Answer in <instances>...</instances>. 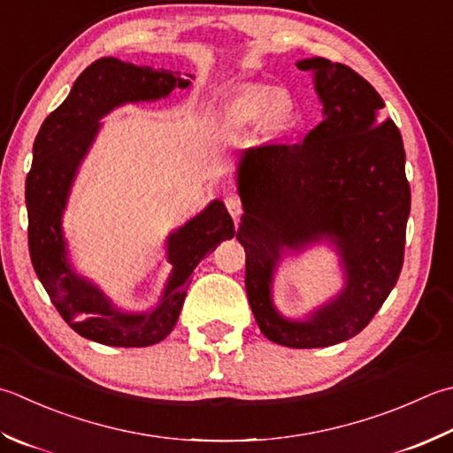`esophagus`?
I'll return each instance as SVG.
<instances>
[{
    "instance_id": "obj_1",
    "label": "esophagus",
    "mask_w": 453,
    "mask_h": 453,
    "mask_svg": "<svg viewBox=\"0 0 453 453\" xmlns=\"http://www.w3.org/2000/svg\"><path fill=\"white\" fill-rule=\"evenodd\" d=\"M226 208L229 214H232L234 219H239V216L243 214V203H242V198L235 196V194H232V196L226 198Z\"/></svg>"
}]
</instances>
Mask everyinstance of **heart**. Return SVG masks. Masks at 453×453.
<instances>
[{
  "mask_svg": "<svg viewBox=\"0 0 453 453\" xmlns=\"http://www.w3.org/2000/svg\"><path fill=\"white\" fill-rule=\"evenodd\" d=\"M287 111L288 105L285 97L277 96V92L269 90V88H255V90L239 94L229 105V118L234 121L261 119L269 113L273 118H285Z\"/></svg>",
  "mask_w": 453,
  "mask_h": 453,
  "instance_id": "b5f03b06",
  "label": "heart"
}]
</instances>
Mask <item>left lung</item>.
I'll return each instance as SVG.
<instances>
[{"label": "left lung", "instance_id": "8db88e82", "mask_svg": "<svg viewBox=\"0 0 453 453\" xmlns=\"http://www.w3.org/2000/svg\"><path fill=\"white\" fill-rule=\"evenodd\" d=\"M312 70L324 119L303 143L250 147L237 166L243 202L239 243L245 288L265 338L285 348H327L357 335L396 285L404 259L411 186L404 147L385 102L356 70L327 58L298 60ZM332 241L346 287L306 321L272 304V273L285 250Z\"/></svg>", "mask_w": 453, "mask_h": 453}]
</instances>
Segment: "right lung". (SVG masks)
Listing matches in <instances>:
<instances>
[{"label": "right lung", "mask_w": 453, "mask_h": 453, "mask_svg": "<svg viewBox=\"0 0 453 453\" xmlns=\"http://www.w3.org/2000/svg\"><path fill=\"white\" fill-rule=\"evenodd\" d=\"M188 86L190 80L173 70L104 57L76 78L66 100L42 121L35 139L25 182L31 263L58 314L86 340L115 348H147L163 342L179 320L192 271L218 243L235 235L232 216L219 200L168 235L166 257L173 273L161 303L141 314L123 312L68 263L62 211L78 166L100 131V119L123 104L155 102L174 88Z\"/></svg>", "instance_id": "obj_1"}]
</instances>
